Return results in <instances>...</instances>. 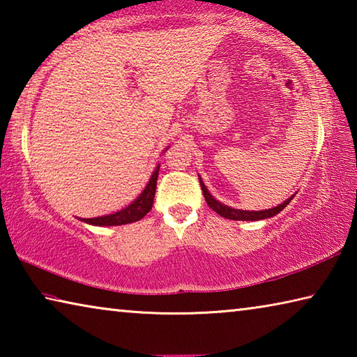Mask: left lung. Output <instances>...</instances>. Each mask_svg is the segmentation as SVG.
I'll return each instance as SVG.
<instances>
[{"label":"left lung","mask_w":357,"mask_h":357,"mask_svg":"<svg viewBox=\"0 0 357 357\" xmlns=\"http://www.w3.org/2000/svg\"><path fill=\"white\" fill-rule=\"evenodd\" d=\"M200 185H202L204 200H206L208 206L213 209V211H215V213L219 214V215L225 217V219H229V220H261V219H269V217H274L275 214H279L280 211L285 208L287 204L294 198V195L289 197L288 200H285L282 204H279V206L271 208V209H264V211H243V209L229 208V206H227V204L217 202L215 198L208 192L206 185L203 184L202 178H200Z\"/></svg>","instance_id":"1"}]
</instances>
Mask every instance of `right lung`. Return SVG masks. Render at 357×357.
<instances>
[{"mask_svg":"<svg viewBox=\"0 0 357 357\" xmlns=\"http://www.w3.org/2000/svg\"><path fill=\"white\" fill-rule=\"evenodd\" d=\"M159 167L160 165L155 167V170L153 174H151V179L146 184V187H144V190L138 195L137 200H134L129 204V206H126L124 209H121L114 214L93 217V219H82V220L98 227H114V225H126V223H132L143 219V217L149 213L151 208H153L157 176H159Z\"/></svg>","mask_w":357,"mask_h":357,"instance_id":"obj_1","label":"right lung"}]
</instances>
